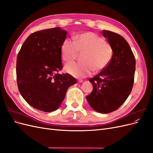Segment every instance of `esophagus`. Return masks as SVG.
Masks as SVG:
<instances>
[{"mask_svg": "<svg viewBox=\"0 0 153 153\" xmlns=\"http://www.w3.org/2000/svg\"><path fill=\"white\" fill-rule=\"evenodd\" d=\"M83 81H84V80H82V79H78V82H80V83L83 82Z\"/></svg>", "mask_w": 153, "mask_h": 153, "instance_id": "34e87169", "label": "esophagus"}]
</instances>
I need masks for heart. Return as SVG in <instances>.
Instances as JSON below:
<instances>
[{
  "mask_svg": "<svg viewBox=\"0 0 153 153\" xmlns=\"http://www.w3.org/2000/svg\"><path fill=\"white\" fill-rule=\"evenodd\" d=\"M63 60L70 62L77 58L79 52H84L80 62L69 63L66 70L77 78H84L94 71H102L111 62L114 56V49L110 43L100 35L92 32H87L75 37V41L66 38L61 45Z\"/></svg>",
  "mask_w": 153,
  "mask_h": 153,
  "instance_id": "1",
  "label": "heart"
}]
</instances>
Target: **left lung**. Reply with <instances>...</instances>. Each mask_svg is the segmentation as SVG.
Segmentation results:
<instances>
[{
    "label": "left lung",
    "instance_id": "8db88e82",
    "mask_svg": "<svg viewBox=\"0 0 153 153\" xmlns=\"http://www.w3.org/2000/svg\"><path fill=\"white\" fill-rule=\"evenodd\" d=\"M114 49V56L108 67L89 79L93 89L86 96L88 103L96 112L107 114L118 109L131 93L134 83L135 58L123 36L103 30Z\"/></svg>",
    "mask_w": 153,
    "mask_h": 153
}]
</instances>
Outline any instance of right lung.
<instances>
[{
	"instance_id": "add662e5",
	"label": "right lung",
	"mask_w": 153,
	"mask_h": 153,
	"mask_svg": "<svg viewBox=\"0 0 153 153\" xmlns=\"http://www.w3.org/2000/svg\"><path fill=\"white\" fill-rule=\"evenodd\" d=\"M67 32L55 27L32 33L18 53L16 81L24 99L32 107L50 112L57 110L69 87L76 83L63 68L61 45Z\"/></svg>"
}]
</instances>
